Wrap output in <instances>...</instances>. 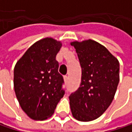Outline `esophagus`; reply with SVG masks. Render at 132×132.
<instances>
[{
  "mask_svg": "<svg viewBox=\"0 0 132 132\" xmlns=\"http://www.w3.org/2000/svg\"><path fill=\"white\" fill-rule=\"evenodd\" d=\"M63 79H64V81H65V82L67 83L68 82V76H65L64 77H63Z\"/></svg>",
  "mask_w": 132,
  "mask_h": 132,
  "instance_id": "1",
  "label": "esophagus"
}]
</instances>
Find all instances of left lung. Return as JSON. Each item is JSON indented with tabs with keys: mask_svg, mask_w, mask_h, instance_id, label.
Instances as JSON below:
<instances>
[{
	"mask_svg": "<svg viewBox=\"0 0 132 132\" xmlns=\"http://www.w3.org/2000/svg\"><path fill=\"white\" fill-rule=\"evenodd\" d=\"M82 68L81 84L70 94L72 116L80 121L100 117L112 103L119 82V60L92 40L72 42Z\"/></svg>",
	"mask_w": 132,
	"mask_h": 132,
	"instance_id": "8db88e82",
	"label": "left lung"
}]
</instances>
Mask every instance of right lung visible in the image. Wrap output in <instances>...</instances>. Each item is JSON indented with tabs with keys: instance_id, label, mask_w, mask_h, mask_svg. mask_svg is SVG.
<instances>
[{
	"instance_id": "add662e5",
	"label": "right lung",
	"mask_w": 132,
	"mask_h": 132,
	"mask_svg": "<svg viewBox=\"0 0 132 132\" xmlns=\"http://www.w3.org/2000/svg\"><path fill=\"white\" fill-rule=\"evenodd\" d=\"M62 46L50 37L33 44L16 62L13 70V86L23 112L34 120L51 117L65 91L56 56Z\"/></svg>"
}]
</instances>
